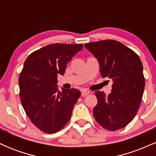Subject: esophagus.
Masks as SVG:
<instances>
[{
	"label": "esophagus",
	"mask_w": 156,
	"mask_h": 156,
	"mask_svg": "<svg viewBox=\"0 0 156 156\" xmlns=\"http://www.w3.org/2000/svg\"><path fill=\"white\" fill-rule=\"evenodd\" d=\"M89 94V91H87V90H82L81 91V96H83V97L87 96Z\"/></svg>",
	"instance_id": "1"
}]
</instances>
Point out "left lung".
<instances>
[{
    "label": "left lung",
    "instance_id": "1",
    "mask_svg": "<svg viewBox=\"0 0 156 156\" xmlns=\"http://www.w3.org/2000/svg\"><path fill=\"white\" fill-rule=\"evenodd\" d=\"M84 47L98 59L101 76L112 80L108 96L95 92L94 119L106 130L121 129L133 120L144 93L145 81L140 58L130 48L112 39L91 42Z\"/></svg>",
    "mask_w": 156,
    "mask_h": 156
}]
</instances>
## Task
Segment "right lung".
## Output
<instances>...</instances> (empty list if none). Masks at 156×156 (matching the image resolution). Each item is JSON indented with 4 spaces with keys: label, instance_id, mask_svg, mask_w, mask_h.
Returning <instances> with one entry per match:
<instances>
[{
    "label": "right lung",
    "instance_id": "right-lung-1",
    "mask_svg": "<svg viewBox=\"0 0 156 156\" xmlns=\"http://www.w3.org/2000/svg\"><path fill=\"white\" fill-rule=\"evenodd\" d=\"M81 44H52L28 56L19 77L20 96L27 116L39 130L47 133L58 132L69 122L74 105L80 96L76 89L58 90V75Z\"/></svg>",
    "mask_w": 156,
    "mask_h": 156
}]
</instances>
